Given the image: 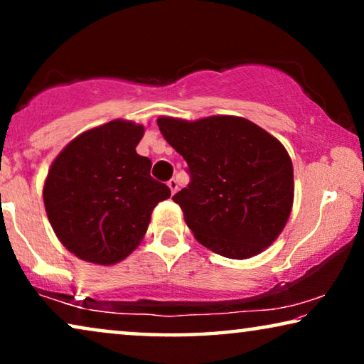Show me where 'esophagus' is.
<instances>
[{
    "label": "esophagus",
    "instance_id": "34e87169",
    "mask_svg": "<svg viewBox=\"0 0 364 364\" xmlns=\"http://www.w3.org/2000/svg\"><path fill=\"white\" fill-rule=\"evenodd\" d=\"M167 186H168V188H171V192H172V193H176V192L178 191V182H177V178H176V177H172L171 181L167 182Z\"/></svg>",
    "mask_w": 364,
    "mask_h": 364
}]
</instances>
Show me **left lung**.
<instances>
[{
    "mask_svg": "<svg viewBox=\"0 0 364 364\" xmlns=\"http://www.w3.org/2000/svg\"><path fill=\"white\" fill-rule=\"evenodd\" d=\"M157 126L187 162L191 182L172 198L203 247L242 260L280 235L293 203V166L280 141L233 116L159 117Z\"/></svg>",
    "mask_w": 364,
    "mask_h": 364,
    "instance_id": "obj_1",
    "label": "left lung"
}]
</instances>
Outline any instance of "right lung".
<instances>
[{"mask_svg": "<svg viewBox=\"0 0 364 364\" xmlns=\"http://www.w3.org/2000/svg\"><path fill=\"white\" fill-rule=\"evenodd\" d=\"M144 127L111 121L63 149L44 183V207L59 240L81 260L112 265L142 240L171 188L151 176L136 152Z\"/></svg>", "mask_w": 364, "mask_h": 364, "instance_id": "1", "label": "right lung"}]
</instances>
